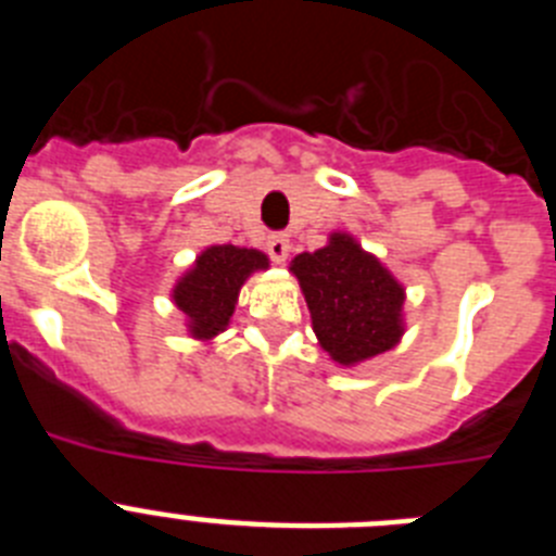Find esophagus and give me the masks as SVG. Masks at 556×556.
<instances>
[{"instance_id":"esophagus-1","label":"esophagus","mask_w":556,"mask_h":556,"mask_svg":"<svg viewBox=\"0 0 556 556\" xmlns=\"http://www.w3.org/2000/svg\"><path fill=\"white\" fill-rule=\"evenodd\" d=\"M267 253H269V258H273L275 264L287 262V255H289V239H287V236H283V233L269 236V239H267Z\"/></svg>"}]
</instances>
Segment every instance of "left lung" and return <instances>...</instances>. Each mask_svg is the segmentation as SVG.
Masks as SVG:
<instances>
[{"label":"left lung","instance_id":"1","mask_svg":"<svg viewBox=\"0 0 556 556\" xmlns=\"http://www.w3.org/2000/svg\"><path fill=\"white\" fill-rule=\"evenodd\" d=\"M292 273L306 294L320 345L339 365H358L397 345L404 333V287L348 233L326 248L301 253Z\"/></svg>","mask_w":556,"mask_h":556}]
</instances>
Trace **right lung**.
<instances>
[{
  "label": "right lung",
  "mask_w": 556,
  "mask_h": 556,
  "mask_svg": "<svg viewBox=\"0 0 556 556\" xmlns=\"http://www.w3.org/2000/svg\"><path fill=\"white\" fill-rule=\"evenodd\" d=\"M267 255L258 250L214 244L198 255V262L172 292L180 312L189 317L191 337L211 339L225 331L236 308L239 289L255 269H267Z\"/></svg>",
  "instance_id": "add662e5"
}]
</instances>
